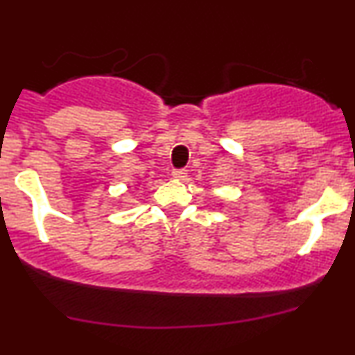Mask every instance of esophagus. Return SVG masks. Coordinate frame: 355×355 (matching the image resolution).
Here are the masks:
<instances>
[{"label":"esophagus","mask_w":355,"mask_h":355,"mask_svg":"<svg viewBox=\"0 0 355 355\" xmlns=\"http://www.w3.org/2000/svg\"><path fill=\"white\" fill-rule=\"evenodd\" d=\"M172 175L175 178H180V180H185L187 178V170L185 168H175Z\"/></svg>","instance_id":"1"}]
</instances>
